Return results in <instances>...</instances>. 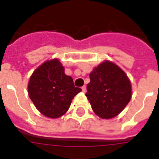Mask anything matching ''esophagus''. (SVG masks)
Instances as JSON below:
<instances>
[{
	"instance_id": "34e87169",
	"label": "esophagus",
	"mask_w": 159,
	"mask_h": 159,
	"mask_svg": "<svg viewBox=\"0 0 159 159\" xmlns=\"http://www.w3.org/2000/svg\"><path fill=\"white\" fill-rule=\"evenodd\" d=\"M81 89H82V91H83V92H84V93L86 92V86H85V85H84V86H82V88H81Z\"/></svg>"
}]
</instances>
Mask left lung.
I'll use <instances>...</instances> for the list:
<instances>
[{"label":"left lung","instance_id":"1","mask_svg":"<svg viewBox=\"0 0 159 159\" xmlns=\"http://www.w3.org/2000/svg\"><path fill=\"white\" fill-rule=\"evenodd\" d=\"M89 79L85 95L98 116L115 117L129 103L132 84L126 73L116 64L105 60L94 68Z\"/></svg>","mask_w":159,"mask_h":159}]
</instances>
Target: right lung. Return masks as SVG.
<instances>
[{"label":"right lung","mask_w":159,"mask_h":159,"mask_svg":"<svg viewBox=\"0 0 159 159\" xmlns=\"http://www.w3.org/2000/svg\"><path fill=\"white\" fill-rule=\"evenodd\" d=\"M28 95L36 108L45 116L58 118L70 108L72 100L81 91L65 75L58 58L45 61L36 69L28 82Z\"/></svg>","instance_id":"obj_1"}]
</instances>
